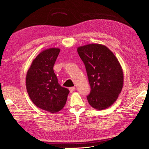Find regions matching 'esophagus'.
<instances>
[{"instance_id": "obj_1", "label": "esophagus", "mask_w": 149, "mask_h": 149, "mask_svg": "<svg viewBox=\"0 0 149 149\" xmlns=\"http://www.w3.org/2000/svg\"><path fill=\"white\" fill-rule=\"evenodd\" d=\"M69 90H70V93H73V91H74V90H75V87H71L69 88Z\"/></svg>"}]
</instances>
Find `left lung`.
I'll list each match as a JSON object with an SVG mask.
<instances>
[{
	"instance_id": "obj_1",
	"label": "left lung",
	"mask_w": 149,
	"mask_h": 149,
	"mask_svg": "<svg viewBox=\"0 0 149 149\" xmlns=\"http://www.w3.org/2000/svg\"><path fill=\"white\" fill-rule=\"evenodd\" d=\"M77 51L86 70L91 91L87 100L97 110L107 109L118 99L124 84L122 67L114 54L105 45L91 43Z\"/></svg>"
}]
</instances>
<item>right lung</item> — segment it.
Returning a JSON list of instances; mask_svg holds the SVG:
<instances>
[{"label":"right lung","instance_id":"obj_1","mask_svg":"<svg viewBox=\"0 0 149 149\" xmlns=\"http://www.w3.org/2000/svg\"><path fill=\"white\" fill-rule=\"evenodd\" d=\"M60 52L51 48L42 51L33 60L26 76V88L34 104L52 113L65 106L70 91L61 86L53 66Z\"/></svg>","mask_w":149,"mask_h":149}]
</instances>
